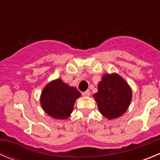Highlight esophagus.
<instances>
[{"label":"esophagus","mask_w":160,"mask_h":160,"mask_svg":"<svg viewBox=\"0 0 160 160\" xmlns=\"http://www.w3.org/2000/svg\"><path fill=\"white\" fill-rule=\"evenodd\" d=\"M83 96H90V90H87V91H85V92L82 93Z\"/></svg>","instance_id":"obj_1"}]
</instances>
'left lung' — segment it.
<instances>
[{"label":"left lung","instance_id":"8db88e82","mask_svg":"<svg viewBox=\"0 0 160 160\" xmlns=\"http://www.w3.org/2000/svg\"><path fill=\"white\" fill-rule=\"evenodd\" d=\"M93 96L99 112L108 119H114L127 111L132 98V90L118 73H106L98 84V92Z\"/></svg>","mask_w":160,"mask_h":160}]
</instances>
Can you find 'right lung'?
<instances>
[{
    "label": "right lung",
    "instance_id": "right-lung-1",
    "mask_svg": "<svg viewBox=\"0 0 160 160\" xmlns=\"http://www.w3.org/2000/svg\"><path fill=\"white\" fill-rule=\"evenodd\" d=\"M81 93L61 78L49 82L42 90L40 103L45 112L55 119H66Z\"/></svg>",
    "mask_w": 160,
    "mask_h": 160
}]
</instances>
